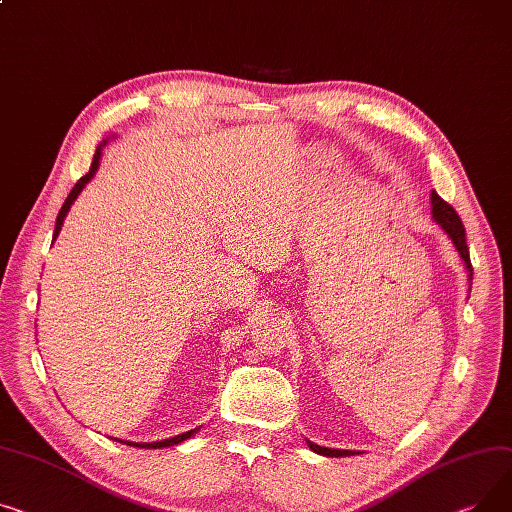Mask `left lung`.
<instances>
[{"label": "left lung", "instance_id": "left-lung-1", "mask_svg": "<svg viewBox=\"0 0 512 512\" xmlns=\"http://www.w3.org/2000/svg\"><path fill=\"white\" fill-rule=\"evenodd\" d=\"M432 218L436 220V224H440V228L445 230L449 234V238L453 241L455 249L459 251L463 263H465V269L469 271V280L473 278V267H471V259H469V249H467V243H465V228H463V222L461 218L457 216V212L449 206V203L438 197L436 191H432ZM306 445L311 447V451L319 453V455H325V457H350V455H356V451H344V449H327V447H319L315 445V442L306 440Z\"/></svg>", "mask_w": 512, "mask_h": 512}]
</instances>
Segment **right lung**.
<instances>
[{
    "label": "right lung",
    "mask_w": 512,
    "mask_h": 512,
    "mask_svg": "<svg viewBox=\"0 0 512 512\" xmlns=\"http://www.w3.org/2000/svg\"><path fill=\"white\" fill-rule=\"evenodd\" d=\"M107 144V140L102 142L98 148H96V152H94V158H92V164H90V170L88 173L74 185V189L70 191V195H67V199L63 201V206H61V210H59V214H57V222H55V232H53V241L57 238V234H59V230H61V226H63V220H65V216H67V212H70V208H72V203L76 201V197L80 195V191L86 187V183L94 177V173L98 170V164H100V156H102V146ZM197 432V428H193V430H189V432H183V434H177V436H173V438H164V440H156V442H129V440H119V438H115V440H119V442H125V445H129V447H140V449H164V447H173V445H179V442H183V440H187V438H191L193 434Z\"/></svg>",
    "instance_id": "right-lung-1"
}]
</instances>
